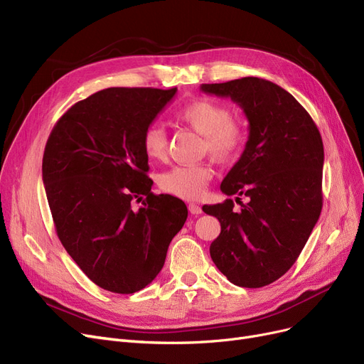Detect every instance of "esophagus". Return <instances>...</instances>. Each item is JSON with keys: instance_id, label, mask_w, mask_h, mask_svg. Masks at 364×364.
<instances>
[{"instance_id": "esophagus-1", "label": "esophagus", "mask_w": 364, "mask_h": 364, "mask_svg": "<svg viewBox=\"0 0 364 364\" xmlns=\"http://www.w3.org/2000/svg\"><path fill=\"white\" fill-rule=\"evenodd\" d=\"M188 209H189V212H191V215H201L203 213L201 207L198 204H189Z\"/></svg>"}]
</instances>
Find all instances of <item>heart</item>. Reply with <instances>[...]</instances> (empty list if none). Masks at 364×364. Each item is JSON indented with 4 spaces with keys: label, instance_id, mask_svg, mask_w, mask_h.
I'll use <instances>...</instances> for the list:
<instances>
[{
    "label": "heart",
    "instance_id": "b5f03b06",
    "mask_svg": "<svg viewBox=\"0 0 364 364\" xmlns=\"http://www.w3.org/2000/svg\"><path fill=\"white\" fill-rule=\"evenodd\" d=\"M176 118L203 136L204 151L218 161L235 159L246 142V129L238 119L231 118V111L219 102L200 97L188 102L176 111ZM142 149L149 160H161L167 149V134L161 124L146 126L142 134ZM212 178L205 164L176 166L163 171L159 185L164 193L183 200L201 197Z\"/></svg>",
    "mask_w": 364,
    "mask_h": 364
}]
</instances>
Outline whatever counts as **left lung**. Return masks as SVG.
Returning a JSON list of instances; mask_svg holds the SVG:
<instances>
[{
    "instance_id": "1",
    "label": "left lung",
    "mask_w": 364,
    "mask_h": 364,
    "mask_svg": "<svg viewBox=\"0 0 364 364\" xmlns=\"http://www.w3.org/2000/svg\"><path fill=\"white\" fill-rule=\"evenodd\" d=\"M200 90L230 97L249 121L246 148L220 183L223 194L249 203H240V212L232 200L203 205L220 222L210 256L235 286L271 284L296 262L321 213L320 132L301 103L268 80L245 77Z\"/></svg>"
}]
</instances>
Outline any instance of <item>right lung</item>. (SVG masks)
<instances>
[{
  "label": "right lung",
  "mask_w": 364,
  "mask_h": 364,
  "mask_svg": "<svg viewBox=\"0 0 364 364\" xmlns=\"http://www.w3.org/2000/svg\"><path fill=\"white\" fill-rule=\"evenodd\" d=\"M176 92L100 90L69 108L46 144L43 182L60 243L95 284L121 295L159 275L188 216L182 200L151 193L142 149L144 130Z\"/></svg>",
  "instance_id": "add662e5"
}]
</instances>
